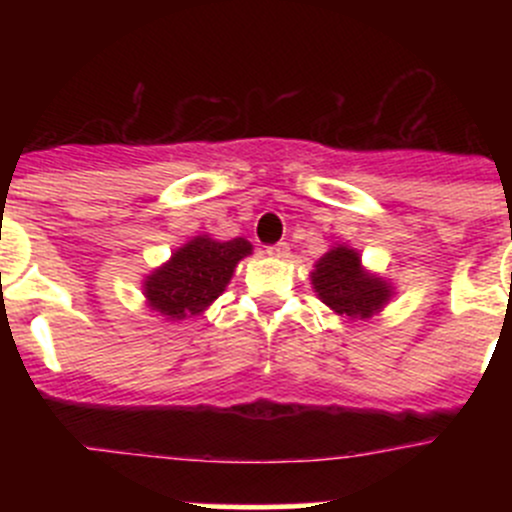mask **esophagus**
<instances>
[{
  "instance_id": "34e87169",
  "label": "esophagus",
  "mask_w": 512,
  "mask_h": 512,
  "mask_svg": "<svg viewBox=\"0 0 512 512\" xmlns=\"http://www.w3.org/2000/svg\"><path fill=\"white\" fill-rule=\"evenodd\" d=\"M267 255L287 257L289 255V245H287V242H277V245H270V247H267Z\"/></svg>"
}]
</instances>
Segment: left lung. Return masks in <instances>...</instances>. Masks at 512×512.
Instances as JSON below:
<instances>
[{
	"mask_svg": "<svg viewBox=\"0 0 512 512\" xmlns=\"http://www.w3.org/2000/svg\"><path fill=\"white\" fill-rule=\"evenodd\" d=\"M314 292L329 309L349 319H369L384 309L394 289L384 277L361 267L359 252L337 245L319 257L312 272Z\"/></svg>",
	"mask_w": 512,
	"mask_h": 512,
	"instance_id": "obj_1",
	"label": "left lung"
}]
</instances>
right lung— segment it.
I'll use <instances>...</instances> for the list:
<instances>
[{"mask_svg":"<svg viewBox=\"0 0 512 512\" xmlns=\"http://www.w3.org/2000/svg\"><path fill=\"white\" fill-rule=\"evenodd\" d=\"M247 255H252V245L245 237L227 242L208 235L193 237L143 280L148 307L170 322L205 312L225 292L237 262Z\"/></svg>","mask_w":512,"mask_h":512,"instance_id":"right-lung-1","label":"right lung"}]
</instances>
